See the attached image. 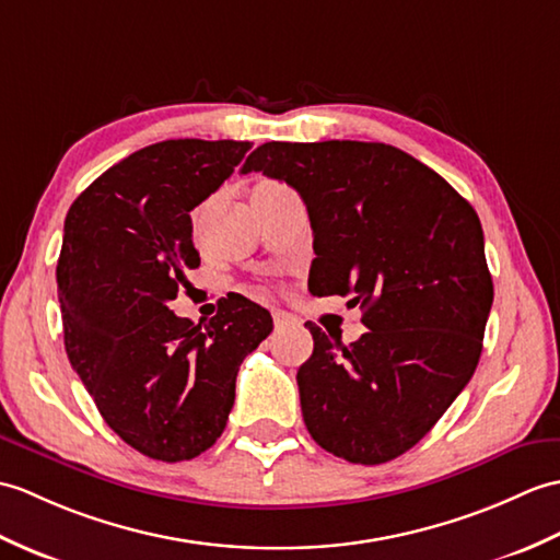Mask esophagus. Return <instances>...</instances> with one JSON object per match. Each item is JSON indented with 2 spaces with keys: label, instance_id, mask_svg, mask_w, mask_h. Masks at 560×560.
I'll return each instance as SVG.
<instances>
[{
  "label": "esophagus",
  "instance_id": "esophagus-1",
  "mask_svg": "<svg viewBox=\"0 0 560 560\" xmlns=\"http://www.w3.org/2000/svg\"><path fill=\"white\" fill-rule=\"evenodd\" d=\"M272 323H276L278 330L296 326V320H294L290 314H284V312H272Z\"/></svg>",
  "mask_w": 560,
  "mask_h": 560
}]
</instances>
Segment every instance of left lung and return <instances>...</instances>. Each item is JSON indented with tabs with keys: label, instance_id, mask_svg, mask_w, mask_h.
<instances>
[{
	"label": "left lung",
	"instance_id": "obj_1",
	"mask_svg": "<svg viewBox=\"0 0 560 560\" xmlns=\"http://www.w3.org/2000/svg\"><path fill=\"white\" fill-rule=\"evenodd\" d=\"M264 172L304 198L314 230L308 290L350 294L369 328L352 345L306 323L296 371L312 439L347 463L407 453L463 393L493 304L479 215L400 148L364 141L258 145Z\"/></svg>",
	"mask_w": 560,
	"mask_h": 560
}]
</instances>
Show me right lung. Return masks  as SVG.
Returning <instances> with one entry per match:
<instances>
[{"label":"right lung","mask_w":560,"mask_h":560,"mask_svg":"<svg viewBox=\"0 0 560 560\" xmlns=\"http://www.w3.org/2000/svg\"><path fill=\"white\" fill-rule=\"evenodd\" d=\"M248 141H160L97 177L65 220L57 290L67 357L107 427L139 453L182 463L213 445L234 383L272 318L232 296L208 323L170 312L198 268L191 210L242 163Z\"/></svg>","instance_id":"add662e5"}]
</instances>
